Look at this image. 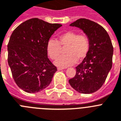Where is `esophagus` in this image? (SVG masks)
I'll return each instance as SVG.
<instances>
[{"mask_svg": "<svg viewBox=\"0 0 121 121\" xmlns=\"http://www.w3.org/2000/svg\"><path fill=\"white\" fill-rule=\"evenodd\" d=\"M58 71H61V70H63V69H65V68H57Z\"/></svg>", "mask_w": 121, "mask_h": 121, "instance_id": "34e87169", "label": "esophagus"}]
</instances>
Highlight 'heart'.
I'll return each instance as SVG.
<instances>
[{
    "label": "heart",
    "instance_id": "b5f03b06",
    "mask_svg": "<svg viewBox=\"0 0 121 121\" xmlns=\"http://www.w3.org/2000/svg\"><path fill=\"white\" fill-rule=\"evenodd\" d=\"M61 48H66L65 56L60 57L55 65L66 68L73 65L77 61H82L86 56L90 49V39L86 35L69 31L60 35L58 41L50 40L47 44V51L50 58L56 60L61 52Z\"/></svg>",
    "mask_w": 121,
    "mask_h": 121
}]
</instances>
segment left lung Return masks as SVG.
Listing matches in <instances>:
<instances>
[{"label":"left lung","mask_w":121,"mask_h":121,"mask_svg":"<svg viewBox=\"0 0 121 121\" xmlns=\"http://www.w3.org/2000/svg\"><path fill=\"white\" fill-rule=\"evenodd\" d=\"M79 28L90 39L86 56L76 67V74L69 80L78 92L91 94L101 88L112 67L113 48L108 34L99 24L79 19L70 24Z\"/></svg>","instance_id":"obj_1"}]
</instances>
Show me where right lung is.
<instances>
[{
    "label": "right lung",
    "instance_id": "right-lung-1",
    "mask_svg": "<svg viewBox=\"0 0 121 121\" xmlns=\"http://www.w3.org/2000/svg\"><path fill=\"white\" fill-rule=\"evenodd\" d=\"M61 24H50L38 18L20 24L8 44V63L14 82L29 93L48 87L57 69L49 60L47 44Z\"/></svg>",
    "mask_w": 121,
    "mask_h": 121
}]
</instances>
